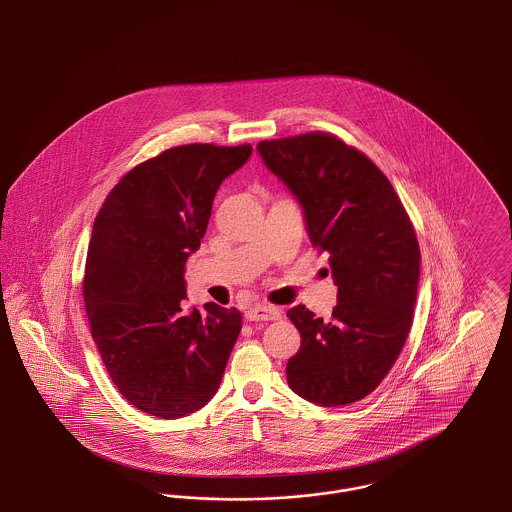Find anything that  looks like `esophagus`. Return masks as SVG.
Returning a JSON list of instances; mask_svg holds the SVG:
<instances>
[{
	"instance_id": "34e87169",
	"label": "esophagus",
	"mask_w": 512,
	"mask_h": 512,
	"mask_svg": "<svg viewBox=\"0 0 512 512\" xmlns=\"http://www.w3.org/2000/svg\"><path fill=\"white\" fill-rule=\"evenodd\" d=\"M245 318L249 322H257V320H276L280 318V311L270 307V305H255L251 309L245 311Z\"/></svg>"
}]
</instances>
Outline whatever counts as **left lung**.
Wrapping results in <instances>:
<instances>
[{
  "mask_svg": "<svg viewBox=\"0 0 512 512\" xmlns=\"http://www.w3.org/2000/svg\"><path fill=\"white\" fill-rule=\"evenodd\" d=\"M268 171L297 199L309 240L330 253L338 305L330 320L295 305L301 347L288 384L320 407L361 401L397 361L413 322L420 247L399 195L366 155L332 134L257 144Z\"/></svg>",
  "mask_w": 512,
  "mask_h": 512,
  "instance_id": "obj_1",
  "label": "left lung"
}]
</instances>
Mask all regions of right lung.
<instances>
[{"label":"right lung","mask_w":512,"mask_h":512,"mask_svg":"<svg viewBox=\"0 0 512 512\" xmlns=\"http://www.w3.org/2000/svg\"><path fill=\"white\" fill-rule=\"evenodd\" d=\"M253 147H172L122 176L94 220L84 303L122 397L157 418L199 411L217 393L242 330L238 309L184 311V267L224 178Z\"/></svg>","instance_id":"obj_1"}]
</instances>
